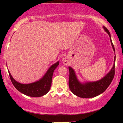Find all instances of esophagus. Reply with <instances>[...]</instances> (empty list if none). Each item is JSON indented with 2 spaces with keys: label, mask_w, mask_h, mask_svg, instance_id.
Returning <instances> with one entry per match:
<instances>
[{
  "label": "esophagus",
  "mask_w": 123,
  "mask_h": 123,
  "mask_svg": "<svg viewBox=\"0 0 123 123\" xmlns=\"http://www.w3.org/2000/svg\"><path fill=\"white\" fill-rule=\"evenodd\" d=\"M62 61H63V64L65 65H67L68 64V59L66 58V57H65V58H63V59H62Z\"/></svg>",
  "instance_id": "obj_1"
}]
</instances>
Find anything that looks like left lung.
I'll return each instance as SVG.
<instances>
[{"label":"left lung","mask_w":123,"mask_h":123,"mask_svg":"<svg viewBox=\"0 0 123 123\" xmlns=\"http://www.w3.org/2000/svg\"><path fill=\"white\" fill-rule=\"evenodd\" d=\"M103 28L110 37L112 49L114 53H115V48L111 38L110 33L105 27L103 26ZM115 59L116 56H114V64L110 72L101 80L95 82H80L77 78L74 70L72 67H69V87L72 93L78 97L86 98L95 97L103 93L109 86L114 78L115 74Z\"/></svg>","instance_id":"obj_1"}]
</instances>
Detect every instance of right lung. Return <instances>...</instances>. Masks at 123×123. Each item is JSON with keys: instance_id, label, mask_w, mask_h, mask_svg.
<instances>
[{"instance_id": "add662e5", "label": "right lung", "mask_w": 123, "mask_h": 123, "mask_svg": "<svg viewBox=\"0 0 123 123\" xmlns=\"http://www.w3.org/2000/svg\"><path fill=\"white\" fill-rule=\"evenodd\" d=\"M58 61L51 65L47 70L45 75L38 80L28 84H23L16 81L8 70L12 83L17 90L28 96L38 97L46 95L49 91L51 86L52 78L54 71L59 65Z\"/></svg>"}]
</instances>
